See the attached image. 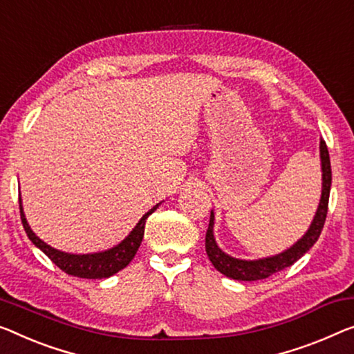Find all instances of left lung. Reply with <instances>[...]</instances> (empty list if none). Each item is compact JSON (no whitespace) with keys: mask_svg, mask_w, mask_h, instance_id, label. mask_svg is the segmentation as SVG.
Instances as JSON below:
<instances>
[{"mask_svg":"<svg viewBox=\"0 0 354 354\" xmlns=\"http://www.w3.org/2000/svg\"><path fill=\"white\" fill-rule=\"evenodd\" d=\"M319 151H321V168H323V192H321L318 211H316L315 219L312 225H310L307 234H305L294 246L289 248L288 251H284L278 256L267 257V259H259V261L235 259V257H230L229 254H225V252L216 245V240L213 235L214 214L213 211H211L207 236H205V250H207V254L216 270L232 279H240V281H256V279L268 278L270 275H273V273L283 270V268L291 267L295 261H299L300 257H302L305 252H307L310 248L316 243V240H318L321 235V230L324 227L326 216H328L329 192H330V183H332L329 151L324 140H321Z\"/></svg>","mask_w":354,"mask_h":354,"instance_id":"8db88e82","label":"left lung"}]
</instances>
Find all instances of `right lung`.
Masks as SVG:
<instances>
[{
    "label": "right lung",
    "mask_w": 354,
    "mask_h": 354,
    "mask_svg": "<svg viewBox=\"0 0 354 354\" xmlns=\"http://www.w3.org/2000/svg\"><path fill=\"white\" fill-rule=\"evenodd\" d=\"M159 205L160 203H157L154 208L147 211L143 218L140 219V223L136 224V227L130 232V235L118 246L111 248V250L103 251V252H95V254H68V252L54 250V248L44 243V241L33 234V230L30 229V225L25 219L22 202H20V197H19L20 219H22L26 235H28V239L33 241L35 246H38L39 250L60 268V270L68 273V275L88 278V279L108 278L111 275H114V273H118L119 270H122L124 267L129 266L131 259L135 257L136 251H138L141 241H143L147 216L154 213V211L159 208Z\"/></svg>",
    "instance_id": "obj_1"
}]
</instances>
